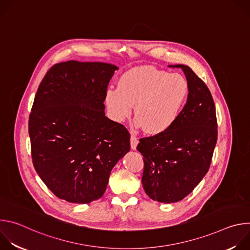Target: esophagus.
<instances>
[{
  "instance_id": "34e87169",
  "label": "esophagus",
  "mask_w": 250,
  "mask_h": 250,
  "mask_svg": "<svg viewBox=\"0 0 250 250\" xmlns=\"http://www.w3.org/2000/svg\"><path fill=\"white\" fill-rule=\"evenodd\" d=\"M137 145H138V138L135 135L131 134L130 135V147H131V149L135 150Z\"/></svg>"
}]
</instances>
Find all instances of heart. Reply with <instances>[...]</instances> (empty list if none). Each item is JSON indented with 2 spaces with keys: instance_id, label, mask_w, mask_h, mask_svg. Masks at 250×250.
Segmentation results:
<instances>
[{
  "instance_id": "heart-1",
  "label": "heart",
  "mask_w": 250,
  "mask_h": 250,
  "mask_svg": "<svg viewBox=\"0 0 250 250\" xmlns=\"http://www.w3.org/2000/svg\"><path fill=\"white\" fill-rule=\"evenodd\" d=\"M188 95V84L178 73H168L154 66L130 69L109 88L104 103L116 122H124L134 106V125L149 134L168 130L179 117Z\"/></svg>"
}]
</instances>
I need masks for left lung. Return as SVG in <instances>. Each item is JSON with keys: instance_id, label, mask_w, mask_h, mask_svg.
<instances>
[{"instance_id": "obj_1", "label": "left lung", "mask_w": 250, "mask_h": 250, "mask_svg": "<svg viewBox=\"0 0 250 250\" xmlns=\"http://www.w3.org/2000/svg\"><path fill=\"white\" fill-rule=\"evenodd\" d=\"M188 98L175 124L166 131L139 139L144 156L142 186L154 201L170 204L188 196L207 174L218 139L216 108L206 84L186 65Z\"/></svg>"}]
</instances>
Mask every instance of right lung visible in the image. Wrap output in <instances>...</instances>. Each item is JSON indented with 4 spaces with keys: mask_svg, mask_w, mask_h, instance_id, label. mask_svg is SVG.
<instances>
[{
    "mask_svg": "<svg viewBox=\"0 0 250 250\" xmlns=\"http://www.w3.org/2000/svg\"><path fill=\"white\" fill-rule=\"evenodd\" d=\"M116 65L70 60L42 79L28 121L35 171L59 199H100L112 169L130 149L126 128L104 115V94Z\"/></svg>",
    "mask_w": 250,
    "mask_h": 250,
    "instance_id": "obj_1",
    "label": "right lung"
}]
</instances>
